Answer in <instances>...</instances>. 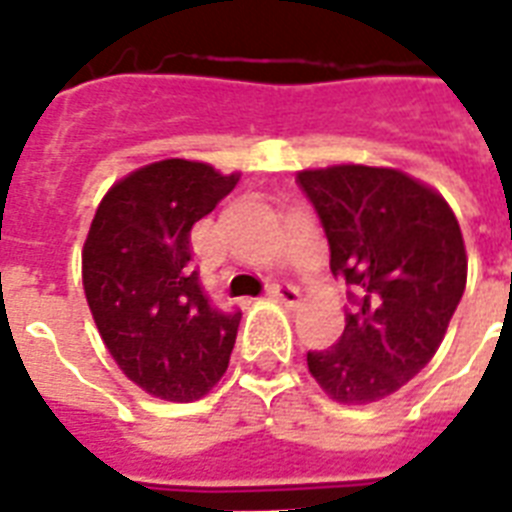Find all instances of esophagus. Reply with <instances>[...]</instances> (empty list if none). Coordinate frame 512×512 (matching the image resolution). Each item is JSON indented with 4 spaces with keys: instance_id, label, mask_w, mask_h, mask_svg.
Returning <instances> with one entry per match:
<instances>
[{
    "instance_id": "esophagus-1",
    "label": "esophagus",
    "mask_w": 512,
    "mask_h": 512,
    "mask_svg": "<svg viewBox=\"0 0 512 512\" xmlns=\"http://www.w3.org/2000/svg\"><path fill=\"white\" fill-rule=\"evenodd\" d=\"M267 293L285 306H298V301H301L298 288H293V285H288V282H272Z\"/></svg>"
}]
</instances>
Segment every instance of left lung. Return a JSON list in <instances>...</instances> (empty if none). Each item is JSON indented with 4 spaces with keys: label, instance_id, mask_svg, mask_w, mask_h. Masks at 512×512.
<instances>
[{
    "label": "left lung",
    "instance_id": "1",
    "mask_svg": "<svg viewBox=\"0 0 512 512\" xmlns=\"http://www.w3.org/2000/svg\"><path fill=\"white\" fill-rule=\"evenodd\" d=\"M330 245V272L351 309L335 346L306 365L330 399H386L433 359L463 298L468 256L439 192L404 171L327 166L298 171Z\"/></svg>",
    "mask_w": 512,
    "mask_h": 512
}]
</instances>
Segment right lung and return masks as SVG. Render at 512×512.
<instances>
[{
  "mask_svg": "<svg viewBox=\"0 0 512 512\" xmlns=\"http://www.w3.org/2000/svg\"><path fill=\"white\" fill-rule=\"evenodd\" d=\"M237 179L185 158L150 163L110 187L89 227L81 275L94 325L126 378L166 402L206 396L230 365L240 312L211 304L190 230Z\"/></svg>",
  "mask_w": 512,
  "mask_h": 512,
  "instance_id": "add662e5",
  "label": "right lung"
}]
</instances>
